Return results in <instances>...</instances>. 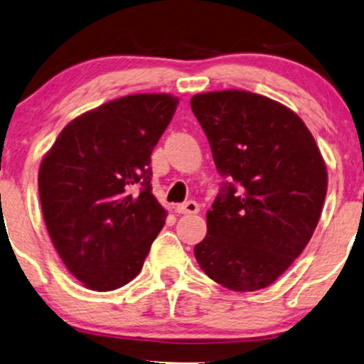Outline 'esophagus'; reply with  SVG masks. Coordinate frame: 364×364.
I'll list each match as a JSON object with an SVG mask.
<instances>
[{"label":"esophagus","instance_id":"obj_1","mask_svg":"<svg viewBox=\"0 0 364 364\" xmlns=\"http://www.w3.org/2000/svg\"><path fill=\"white\" fill-rule=\"evenodd\" d=\"M198 210H200V207H198V203L193 200H188L176 207V212L182 213V215H193V213H198Z\"/></svg>","mask_w":364,"mask_h":364}]
</instances>
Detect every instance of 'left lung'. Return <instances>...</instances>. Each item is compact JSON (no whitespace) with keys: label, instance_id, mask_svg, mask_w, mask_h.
Segmentation results:
<instances>
[{"label":"left lung","instance_id":"obj_1","mask_svg":"<svg viewBox=\"0 0 364 364\" xmlns=\"http://www.w3.org/2000/svg\"><path fill=\"white\" fill-rule=\"evenodd\" d=\"M191 107L228 178L193 253L228 290H262L315 232L328 188L325 161L305 122L273 99L228 89L196 94Z\"/></svg>","mask_w":364,"mask_h":364}]
</instances>
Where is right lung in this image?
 Returning a JSON list of instances; mask_svg holds the SVG:
<instances>
[{"label":"right lung","mask_w":364,"mask_h":364,"mask_svg":"<svg viewBox=\"0 0 364 364\" xmlns=\"http://www.w3.org/2000/svg\"><path fill=\"white\" fill-rule=\"evenodd\" d=\"M171 94H132L68 124L44 156L39 198L53 245L89 290L142 270L167 212L152 196L151 154L176 112Z\"/></svg>","instance_id":"obj_1"}]
</instances>
